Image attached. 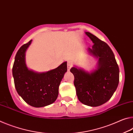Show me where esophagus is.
I'll use <instances>...</instances> for the list:
<instances>
[{"label":"esophagus","mask_w":133,"mask_h":133,"mask_svg":"<svg viewBox=\"0 0 133 133\" xmlns=\"http://www.w3.org/2000/svg\"><path fill=\"white\" fill-rule=\"evenodd\" d=\"M72 66V64L71 61H68V64H67V68H68V70L69 71L70 69L71 68V67Z\"/></svg>","instance_id":"1"}]
</instances>
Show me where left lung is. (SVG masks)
<instances>
[{
    "mask_svg": "<svg viewBox=\"0 0 133 133\" xmlns=\"http://www.w3.org/2000/svg\"><path fill=\"white\" fill-rule=\"evenodd\" d=\"M85 34L94 45L87 51L98 59L97 68L88 72L72 67L70 71L74 76V85L79 101L91 107H97L109 100L118 87L119 68L114 53L104 41L90 32Z\"/></svg>",
    "mask_w": 133,
    "mask_h": 133,
    "instance_id": "8db88e82",
    "label": "left lung"
}]
</instances>
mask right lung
I'll use <instances>...</instances> for the list:
<instances>
[{
    "label": "right lung",
    "instance_id": "obj_1",
    "mask_svg": "<svg viewBox=\"0 0 133 133\" xmlns=\"http://www.w3.org/2000/svg\"><path fill=\"white\" fill-rule=\"evenodd\" d=\"M31 42L30 40L17 52L13 77L17 92L24 101L34 107H42L54 103L57 98L59 86L67 71V62L45 72L29 69L25 62V52Z\"/></svg>",
    "mask_w": 133,
    "mask_h": 133
}]
</instances>
